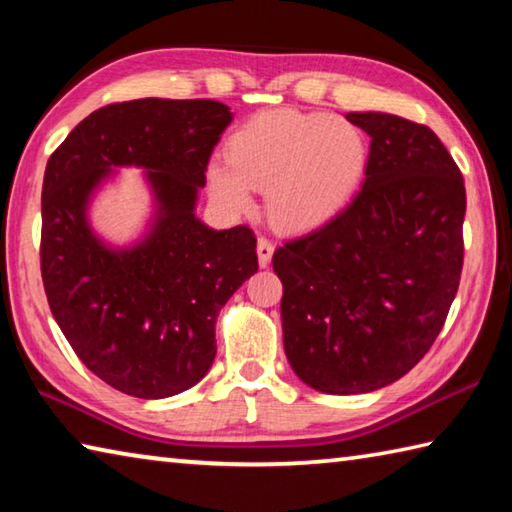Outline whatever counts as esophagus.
Instances as JSON below:
<instances>
[{
	"mask_svg": "<svg viewBox=\"0 0 512 512\" xmlns=\"http://www.w3.org/2000/svg\"><path fill=\"white\" fill-rule=\"evenodd\" d=\"M275 253V244L271 239L259 237L257 239V257H259V266H268L271 264V257Z\"/></svg>",
	"mask_w": 512,
	"mask_h": 512,
	"instance_id": "obj_1",
	"label": "esophagus"
}]
</instances>
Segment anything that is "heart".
<instances>
[{
	"label": "heart",
	"instance_id": "heart-1",
	"mask_svg": "<svg viewBox=\"0 0 512 512\" xmlns=\"http://www.w3.org/2000/svg\"><path fill=\"white\" fill-rule=\"evenodd\" d=\"M228 162L207 167V189L225 212L253 207L266 187V212L284 230H311L334 219L357 192L368 140L357 124L325 112L271 110L248 119L225 144Z\"/></svg>",
	"mask_w": 512,
	"mask_h": 512
}]
</instances>
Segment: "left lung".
<instances>
[{"label": "left lung", "mask_w": 512, "mask_h": 512, "mask_svg": "<svg viewBox=\"0 0 512 512\" xmlns=\"http://www.w3.org/2000/svg\"><path fill=\"white\" fill-rule=\"evenodd\" d=\"M348 121L370 135L361 192L273 255L284 352L329 395L404 377L443 329L463 268L465 183L438 135L386 112Z\"/></svg>", "instance_id": "obj_1"}]
</instances>
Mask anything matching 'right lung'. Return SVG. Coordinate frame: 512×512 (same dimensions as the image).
Returning a JSON list of instances; mask_svg holds the SVG:
<instances>
[{
	"mask_svg": "<svg viewBox=\"0 0 512 512\" xmlns=\"http://www.w3.org/2000/svg\"><path fill=\"white\" fill-rule=\"evenodd\" d=\"M232 121L210 99H135L85 117L51 153L42 183V284L58 327L88 370L117 391L160 400L210 370L221 307L257 271L248 225L196 219L198 189ZM112 166H142L156 194L154 228L112 251L87 203Z\"/></svg>",
	"mask_w": 512,
	"mask_h": 512,
	"instance_id": "right-lung-1",
	"label": "right lung"
}]
</instances>
